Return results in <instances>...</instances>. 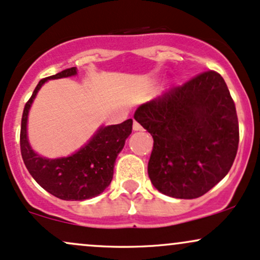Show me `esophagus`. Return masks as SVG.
<instances>
[{
    "mask_svg": "<svg viewBox=\"0 0 260 260\" xmlns=\"http://www.w3.org/2000/svg\"><path fill=\"white\" fill-rule=\"evenodd\" d=\"M133 129H134V131H142V129H143V127L140 126V124L138 123V122L134 121V122H133Z\"/></svg>",
    "mask_w": 260,
    "mask_h": 260,
    "instance_id": "34e87169",
    "label": "esophagus"
}]
</instances>
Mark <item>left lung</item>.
<instances>
[{"instance_id":"1","label":"left lung","mask_w":260,"mask_h":260,"mask_svg":"<svg viewBox=\"0 0 260 260\" xmlns=\"http://www.w3.org/2000/svg\"><path fill=\"white\" fill-rule=\"evenodd\" d=\"M134 118L153 136L148 175L162 194L202 197L234 164L240 140L237 113L225 80L214 71L143 104Z\"/></svg>"}]
</instances>
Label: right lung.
Listing matches in <instances>:
<instances>
[{"instance_id":"right-lung-1","label":"right lung","mask_w":260,"mask_h":260,"mask_svg":"<svg viewBox=\"0 0 260 260\" xmlns=\"http://www.w3.org/2000/svg\"><path fill=\"white\" fill-rule=\"evenodd\" d=\"M77 74V68H67L55 76L41 79L25 104L20 127V153L29 174L52 196L63 201H85L99 196L113 177L116 157L132 133V118L112 126H101L84 147L66 157L47 159L35 153L26 132L28 115L38 91L47 80L67 78Z\"/></svg>"}]
</instances>
